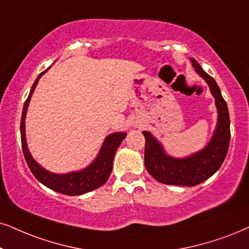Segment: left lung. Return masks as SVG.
Instances as JSON below:
<instances>
[{
  "label": "left lung",
  "instance_id": "obj_1",
  "mask_svg": "<svg viewBox=\"0 0 249 249\" xmlns=\"http://www.w3.org/2000/svg\"><path fill=\"white\" fill-rule=\"evenodd\" d=\"M195 72L206 81L215 99L217 123L212 139L199 152L185 157H175L165 152L163 144L150 132L143 131L146 139L144 165L157 181L166 185L192 187L212 177L224 162L230 144V116L221 89L213 77L191 58Z\"/></svg>",
  "mask_w": 249,
  "mask_h": 249
}]
</instances>
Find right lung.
Here are the masks:
<instances>
[{
    "mask_svg": "<svg viewBox=\"0 0 249 249\" xmlns=\"http://www.w3.org/2000/svg\"><path fill=\"white\" fill-rule=\"evenodd\" d=\"M48 70L49 68L37 75L32 88H31L27 100L24 103L20 121L21 148H23V153L28 168L41 184H43L50 190L65 195H81L87 193V192L96 190V188L101 187L102 185L106 184L107 180L109 179L110 174H111L112 161H114L115 154L117 152L119 144L126 137V133L125 132H115V133L107 135L97 156L86 168L77 170V171L67 172V174H55V172H50L45 168H42L33 159L32 154L28 149L26 133H25V119H26V112L31 97H32L33 92L36 90V85L39 83L40 78Z\"/></svg>",
    "mask_w": 249,
    "mask_h": 249,
    "instance_id": "add662e5",
    "label": "right lung"
}]
</instances>
